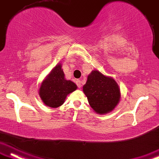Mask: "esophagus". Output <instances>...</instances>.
<instances>
[{
    "label": "esophagus",
    "mask_w": 159,
    "mask_h": 159,
    "mask_svg": "<svg viewBox=\"0 0 159 159\" xmlns=\"http://www.w3.org/2000/svg\"><path fill=\"white\" fill-rule=\"evenodd\" d=\"M76 85L78 86V88H79V89H80V88H81V86H82V84H81V80H77L76 81Z\"/></svg>",
    "instance_id": "esophagus-1"
}]
</instances>
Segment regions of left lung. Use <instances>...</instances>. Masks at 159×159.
Masks as SVG:
<instances>
[{
    "instance_id": "obj_1",
    "label": "left lung",
    "mask_w": 159,
    "mask_h": 159,
    "mask_svg": "<svg viewBox=\"0 0 159 159\" xmlns=\"http://www.w3.org/2000/svg\"><path fill=\"white\" fill-rule=\"evenodd\" d=\"M83 92L88 98L89 105L99 114L112 111L120 99L118 84L113 79L103 75L99 70H92L88 76Z\"/></svg>"
}]
</instances>
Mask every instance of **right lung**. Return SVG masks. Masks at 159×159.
I'll return each mask as SVG.
<instances>
[{"label":"right lung","mask_w":159,"mask_h":159,"mask_svg":"<svg viewBox=\"0 0 159 159\" xmlns=\"http://www.w3.org/2000/svg\"><path fill=\"white\" fill-rule=\"evenodd\" d=\"M76 89L75 83L65 79L61 64L59 63L41 83L39 95L45 105L54 108L61 106L67 95Z\"/></svg>","instance_id":"right-lung-1"}]
</instances>
